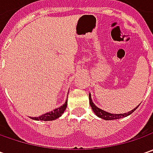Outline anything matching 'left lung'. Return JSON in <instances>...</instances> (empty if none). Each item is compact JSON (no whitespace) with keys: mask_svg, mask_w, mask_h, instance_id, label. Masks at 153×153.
Returning a JSON list of instances; mask_svg holds the SVG:
<instances>
[{"mask_svg":"<svg viewBox=\"0 0 153 153\" xmlns=\"http://www.w3.org/2000/svg\"><path fill=\"white\" fill-rule=\"evenodd\" d=\"M89 104H90L92 109H93L94 112L96 114V116H98V117H100V118L105 119V120H114V119H119V118H122V117H125L131 114L132 112H134V111L137 109V107H138L139 105H139L137 107H135L134 110L128 111V113H123V114H111V113H109L107 111H103L101 109L98 108L97 106H95V105L92 102L91 95H90V94H89Z\"/></svg>","mask_w":153,"mask_h":153,"instance_id":"left-lung-1","label":"left lung"}]
</instances>
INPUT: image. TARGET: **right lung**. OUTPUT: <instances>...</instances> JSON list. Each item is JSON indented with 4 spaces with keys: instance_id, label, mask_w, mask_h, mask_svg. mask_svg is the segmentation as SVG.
I'll return each instance as SVG.
<instances>
[{
    "instance_id": "right-lung-1",
    "label": "right lung",
    "mask_w": 153,
    "mask_h": 153,
    "mask_svg": "<svg viewBox=\"0 0 153 153\" xmlns=\"http://www.w3.org/2000/svg\"><path fill=\"white\" fill-rule=\"evenodd\" d=\"M67 106V101L62 106L59 107V108L53 110V111L50 112H48L46 114L42 115V116H40L39 117H31L34 120H41V121H53L55 120L57 118H59V117H61V115L64 113L65 110L66 109Z\"/></svg>"
}]
</instances>
